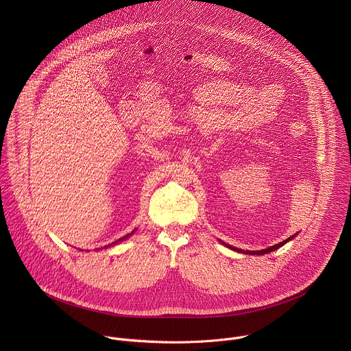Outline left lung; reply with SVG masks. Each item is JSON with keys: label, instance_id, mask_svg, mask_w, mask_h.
I'll use <instances>...</instances> for the list:
<instances>
[{"label": "left lung", "instance_id": "left-lung-1", "mask_svg": "<svg viewBox=\"0 0 351 351\" xmlns=\"http://www.w3.org/2000/svg\"><path fill=\"white\" fill-rule=\"evenodd\" d=\"M297 234V233H295ZM295 234H293V236H290L289 239H286V240H283V241H280V243H278V244H275V245H271V247H268V248H265V250H258V252H243V250H240V248H234V247H230V245H228V247H230L232 250H236V252H241V253H244V254H253V256H263V254H268V253H271V252H274V250H276V248H279V247H282L283 244H286L289 240H291Z\"/></svg>", "mask_w": 351, "mask_h": 351}]
</instances>
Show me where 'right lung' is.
<instances>
[{
	"instance_id": "1",
	"label": "right lung",
	"mask_w": 351,
	"mask_h": 351,
	"mask_svg": "<svg viewBox=\"0 0 351 351\" xmlns=\"http://www.w3.org/2000/svg\"><path fill=\"white\" fill-rule=\"evenodd\" d=\"M129 236H130V234H126V236H123V237H121V239H118V240H117V241H115V243H112V244H117V243H119V241H122V240H125V239H128V237H129ZM110 245H111V244H108V245H104V247H110ZM101 248H103V247H101Z\"/></svg>"
}]
</instances>
